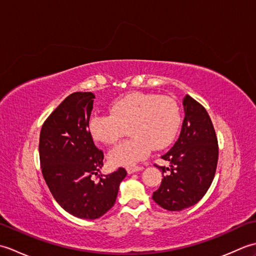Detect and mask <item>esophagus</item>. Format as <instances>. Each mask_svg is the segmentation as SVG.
<instances>
[{"label": "esophagus", "mask_w": 256, "mask_h": 256, "mask_svg": "<svg viewBox=\"0 0 256 256\" xmlns=\"http://www.w3.org/2000/svg\"><path fill=\"white\" fill-rule=\"evenodd\" d=\"M143 170V167H140V166H135V167H128L126 168V172L128 175H131V174H134V172H140Z\"/></svg>", "instance_id": "34e87169"}]
</instances>
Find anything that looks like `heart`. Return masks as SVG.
Segmentation results:
<instances>
[{
    "instance_id": "b5f03b06",
    "label": "heart",
    "mask_w": 256,
    "mask_h": 256,
    "mask_svg": "<svg viewBox=\"0 0 256 256\" xmlns=\"http://www.w3.org/2000/svg\"><path fill=\"white\" fill-rule=\"evenodd\" d=\"M111 114H94L88 128L94 140L114 145L128 128L131 138L114 148L108 160L114 166L133 167L148 156L152 148L170 145L180 126V111L170 96L131 92L110 106Z\"/></svg>"
}]
</instances>
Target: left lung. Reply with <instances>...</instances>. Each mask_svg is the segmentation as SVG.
<instances>
[{
  "label": "left lung",
  "mask_w": 256,
  "mask_h": 256,
  "mask_svg": "<svg viewBox=\"0 0 256 256\" xmlns=\"http://www.w3.org/2000/svg\"><path fill=\"white\" fill-rule=\"evenodd\" d=\"M182 106L180 135L170 152L162 156L170 167L156 165L162 172L170 174L153 192V200L170 211H180L197 204L211 186L218 164V140L208 112L188 94Z\"/></svg>",
  "instance_id": "left-lung-1"
}]
</instances>
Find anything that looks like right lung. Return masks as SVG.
Segmentation results:
<instances>
[{
    "label": "right lung",
    "mask_w": 256,
    "mask_h": 256,
    "mask_svg": "<svg viewBox=\"0 0 256 256\" xmlns=\"http://www.w3.org/2000/svg\"><path fill=\"white\" fill-rule=\"evenodd\" d=\"M94 98L92 92L68 96L47 118L40 136L42 172L54 198L68 214L90 220L112 208L126 176V170L118 168L99 175L98 182L92 179L104 158L88 128Z\"/></svg>",
    "instance_id": "obj_1"
}]
</instances>
